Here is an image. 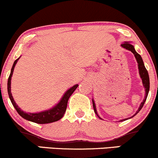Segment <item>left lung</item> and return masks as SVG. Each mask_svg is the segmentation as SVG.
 I'll use <instances>...</instances> for the list:
<instances>
[{"instance_id":"8db88e82","label":"left lung","mask_w":158,"mask_h":158,"mask_svg":"<svg viewBox=\"0 0 158 158\" xmlns=\"http://www.w3.org/2000/svg\"><path fill=\"white\" fill-rule=\"evenodd\" d=\"M121 47H122V48H123L126 49V50H130V51H131L132 53H133L134 55H135V58H136V60H137V64H138V69H139V76H140V78H141V79H142L143 87H144L145 90H146V95H145L144 99H143V102H141L140 106H139L138 110H137V112H136V113L134 114V115L132 116V117H128V118H126V119H121V120H119V122H123V121L127 120V119L132 118V117H135L136 114L138 113L139 110L142 109L143 105H144V103H145V102H146V99H147L148 91H149V77H148V73L147 70H146V68H145L144 63H143V59H142V57H141V56L139 55V54L137 53V52H136V50H135V48H134V46L132 44H130V43H128V42L123 43V44H121ZM92 102H93V108H94V112H95L96 114H97V115L98 116V117H99V115H98V114H97V109H96L95 102H94V101L93 100V99H92ZM99 119H101L100 117H99Z\"/></svg>"}]
</instances>
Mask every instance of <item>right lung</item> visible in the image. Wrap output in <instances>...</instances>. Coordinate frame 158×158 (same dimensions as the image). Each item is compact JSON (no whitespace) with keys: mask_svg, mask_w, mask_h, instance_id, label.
Segmentation results:
<instances>
[{"mask_svg":"<svg viewBox=\"0 0 158 158\" xmlns=\"http://www.w3.org/2000/svg\"><path fill=\"white\" fill-rule=\"evenodd\" d=\"M19 58L14 61L12 68L11 69L10 75L8 79V82H7V90H8L9 97H10L12 106H14V108H15V110H17V112L19 113V115L21 116V117H22L23 119L29 121H31V122L38 123V124H46V123H53L56 122V121L59 120V119L62 118L65 111H66V108L67 106H68L69 98H70V96L72 95V94L73 93L74 90L77 89L79 85H73L72 88H70V89L67 90L64 94V96L61 98L60 102L58 103L57 105H56V106H54L53 108H52L51 109L44 110V111L39 112V113H27V112L21 110V108L16 105L15 100H14L13 97H12V93H11V79H12V73H13L14 68H15L16 63L19 61Z\"/></svg>","mask_w":158,"mask_h":158,"instance_id":"add662e5","label":"right lung"}]
</instances>
